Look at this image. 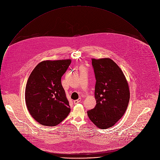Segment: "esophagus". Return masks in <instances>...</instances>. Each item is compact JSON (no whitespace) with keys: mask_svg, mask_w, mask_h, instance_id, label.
<instances>
[{"mask_svg":"<svg viewBox=\"0 0 160 160\" xmlns=\"http://www.w3.org/2000/svg\"><path fill=\"white\" fill-rule=\"evenodd\" d=\"M81 101V98H79L78 100H74V101H73V102H74V104H77V103H79Z\"/></svg>","mask_w":160,"mask_h":160,"instance_id":"esophagus-1","label":"esophagus"}]
</instances>
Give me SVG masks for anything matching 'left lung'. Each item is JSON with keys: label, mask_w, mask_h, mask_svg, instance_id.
Wrapping results in <instances>:
<instances>
[{"label": "left lung", "mask_w": 160, "mask_h": 160, "mask_svg": "<svg viewBox=\"0 0 160 160\" xmlns=\"http://www.w3.org/2000/svg\"><path fill=\"white\" fill-rule=\"evenodd\" d=\"M96 83V106L88 112L98 128L112 127L122 117L128 106L130 91L122 71L109 58L92 59Z\"/></svg>", "instance_id": "obj_1"}]
</instances>
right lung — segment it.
Segmentation results:
<instances>
[{
  "label": "right lung",
  "instance_id": "obj_1",
  "mask_svg": "<svg viewBox=\"0 0 160 160\" xmlns=\"http://www.w3.org/2000/svg\"><path fill=\"white\" fill-rule=\"evenodd\" d=\"M71 63L70 59L42 61L32 70L28 79L25 89L28 110L43 126H57L70 113L61 78Z\"/></svg>",
  "mask_w": 160,
  "mask_h": 160
}]
</instances>
